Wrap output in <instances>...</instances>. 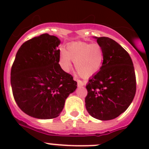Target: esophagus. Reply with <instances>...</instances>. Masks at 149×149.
Returning <instances> with one entry per match:
<instances>
[{
  "mask_svg": "<svg viewBox=\"0 0 149 149\" xmlns=\"http://www.w3.org/2000/svg\"><path fill=\"white\" fill-rule=\"evenodd\" d=\"M74 79L77 81V85H78V86H84L85 84H86V83H85V82L82 81V80H79V79H77L76 77L74 78Z\"/></svg>",
  "mask_w": 149,
  "mask_h": 149,
  "instance_id": "1",
  "label": "esophagus"
}]
</instances>
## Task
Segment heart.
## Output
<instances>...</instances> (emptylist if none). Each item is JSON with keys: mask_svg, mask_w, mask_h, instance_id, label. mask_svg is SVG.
<instances>
[{"mask_svg": "<svg viewBox=\"0 0 149 149\" xmlns=\"http://www.w3.org/2000/svg\"><path fill=\"white\" fill-rule=\"evenodd\" d=\"M104 58V50L97 43L73 42L63 50L60 54V64L63 70L68 72L72 65V59L75 67L82 77H88L100 70Z\"/></svg>", "mask_w": 149, "mask_h": 149, "instance_id": "obj_1", "label": "heart"}]
</instances>
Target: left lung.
<instances>
[{
	"label": "left lung",
	"mask_w": 149,
	"mask_h": 149,
	"mask_svg": "<svg viewBox=\"0 0 149 149\" xmlns=\"http://www.w3.org/2000/svg\"><path fill=\"white\" fill-rule=\"evenodd\" d=\"M104 50L99 72L86 86V111L100 120H112L124 113L136 92V78L129 54L117 42L107 37H94Z\"/></svg>",
	"instance_id": "1"
}]
</instances>
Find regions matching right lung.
<instances>
[{"label": "right lung", "mask_w": 149, "mask_h": 149, "mask_svg": "<svg viewBox=\"0 0 149 149\" xmlns=\"http://www.w3.org/2000/svg\"><path fill=\"white\" fill-rule=\"evenodd\" d=\"M60 40L45 33L23 43L10 71L13 96L24 113L38 119L57 118L77 88L58 64Z\"/></svg>", "instance_id": "right-lung-1"}]
</instances>
